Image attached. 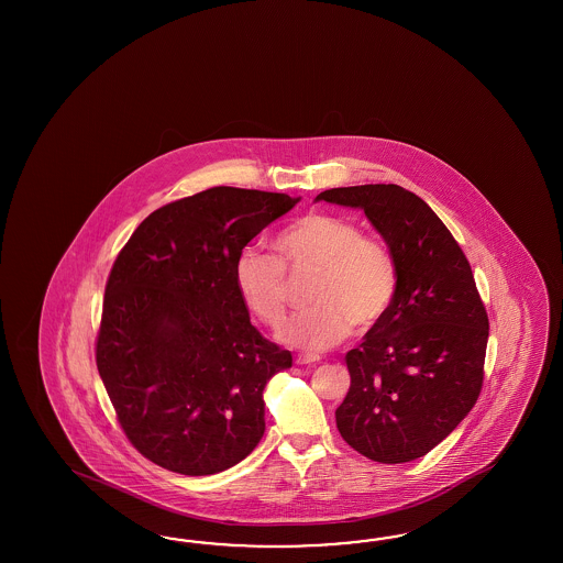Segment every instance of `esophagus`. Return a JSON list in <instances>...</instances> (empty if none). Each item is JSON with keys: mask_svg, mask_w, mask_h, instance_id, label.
Instances as JSON below:
<instances>
[{"mask_svg": "<svg viewBox=\"0 0 563 563\" xmlns=\"http://www.w3.org/2000/svg\"><path fill=\"white\" fill-rule=\"evenodd\" d=\"M318 361H320L318 355H309V353H301V355L295 357L297 365H309V363H318Z\"/></svg>", "mask_w": 563, "mask_h": 563, "instance_id": "obj_1", "label": "esophagus"}]
</instances>
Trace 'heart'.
<instances>
[{"instance_id": "b5f03b06", "label": "heart", "mask_w": 563, "mask_h": 563, "mask_svg": "<svg viewBox=\"0 0 563 563\" xmlns=\"http://www.w3.org/2000/svg\"><path fill=\"white\" fill-rule=\"evenodd\" d=\"M280 260L245 247L235 262L239 295L264 324L285 320L292 274L318 271L309 299L316 306L290 318L278 339L303 351H325L357 325L369 330L384 320L398 290V266L388 245L363 235L351 219L309 212L274 241Z\"/></svg>"}]
</instances>
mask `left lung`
<instances>
[{
  "mask_svg": "<svg viewBox=\"0 0 563 563\" xmlns=\"http://www.w3.org/2000/svg\"><path fill=\"white\" fill-rule=\"evenodd\" d=\"M316 200L361 208L398 266L384 320L346 353L342 440L369 461L426 456L477 402L489 320L471 264L440 217L394 184L332 188Z\"/></svg>",
  "mask_w": 563,
  "mask_h": 563,
  "instance_id": "left-lung-1",
  "label": "left lung"
}]
</instances>
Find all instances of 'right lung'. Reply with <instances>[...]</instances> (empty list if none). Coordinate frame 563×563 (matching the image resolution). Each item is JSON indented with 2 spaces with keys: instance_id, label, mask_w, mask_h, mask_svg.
Here are the masks:
<instances>
[{
  "instance_id": "right-lung-1",
  "label": "right lung",
  "mask_w": 563,
  "mask_h": 563,
  "mask_svg": "<svg viewBox=\"0 0 563 563\" xmlns=\"http://www.w3.org/2000/svg\"><path fill=\"white\" fill-rule=\"evenodd\" d=\"M297 202L260 189H206L154 210L113 262L97 367L144 459L205 477L262 440V393L292 357L250 322L235 262Z\"/></svg>"
}]
</instances>
